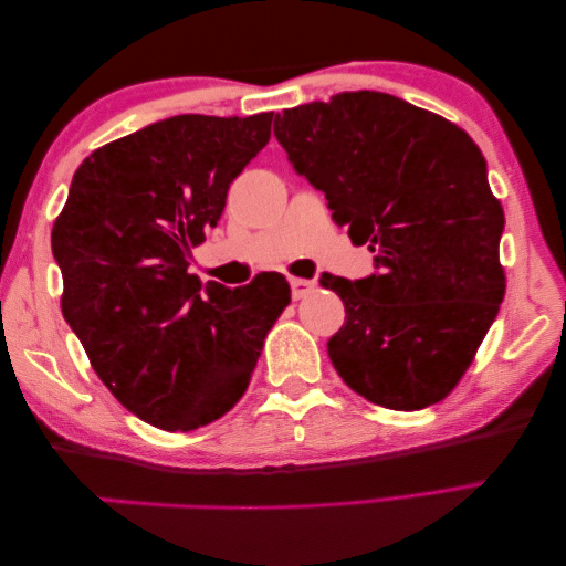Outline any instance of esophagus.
<instances>
[{"mask_svg":"<svg viewBox=\"0 0 566 566\" xmlns=\"http://www.w3.org/2000/svg\"><path fill=\"white\" fill-rule=\"evenodd\" d=\"M291 291H293V298L301 301L308 293L316 291V281H308V277H291Z\"/></svg>","mask_w":566,"mask_h":566,"instance_id":"esophagus-1","label":"esophagus"}]
</instances>
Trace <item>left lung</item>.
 Here are the masks:
<instances>
[{"label":"left lung","instance_id":"8db88e82","mask_svg":"<svg viewBox=\"0 0 566 566\" xmlns=\"http://www.w3.org/2000/svg\"><path fill=\"white\" fill-rule=\"evenodd\" d=\"M293 168L326 192L336 226L378 273L321 275L346 323L328 340L338 376L394 411L447 398L504 301V208L459 125L386 92H340L275 115Z\"/></svg>","mask_w":566,"mask_h":566}]
</instances>
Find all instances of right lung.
Here are the masks:
<instances>
[{
    "label": "right lung",
    "mask_w": 566,
    "mask_h": 566,
    "mask_svg": "<svg viewBox=\"0 0 566 566\" xmlns=\"http://www.w3.org/2000/svg\"><path fill=\"white\" fill-rule=\"evenodd\" d=\"M271 123L273 113L178 115L102 145L52 226L64 321L109 394L163 431H196L233 409L291 303L281 273L233 291L188 273Z\"/></svg>",
    "instance_id": "1"
}]
</instances>
